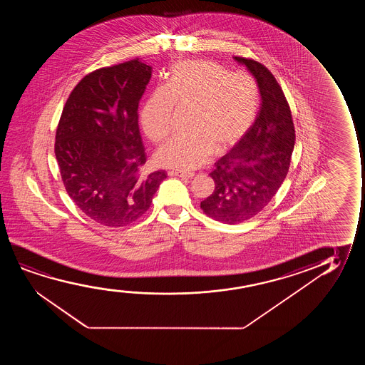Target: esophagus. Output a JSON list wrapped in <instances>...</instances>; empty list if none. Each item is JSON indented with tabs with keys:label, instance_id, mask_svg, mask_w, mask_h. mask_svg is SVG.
Listing matches in <instances>:
<instances>
[{
	"label": "esophagus",
	"instance_id": "esophagus-1",
	"mask_svg": "<svg viewBox=\"0 0 365 365\" xmlns=\"http://www.w3.org/2000/svg\"><path fill=\"white\" fill-rule=\"evenodd\" d=\"M168 175L180 177V178H192L195 175L193 173H185V172H180V170H170Z\"/></svg>",
	"mask_w": 365,
	"mask_h": 365
}]
</instances>
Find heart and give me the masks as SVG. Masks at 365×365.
I'll return each instance as SVG.
<instances>
[{
	"mask_svg": "<svg viewBox=\"0 0 365 365\" xmlns=\"http://www.w3.org/2000/svg\"><path fill=\"white\" fill-rule=\"evenodd\" d=\"M259 103V87L248 73H230L212 61L185 60L173 66L167 83L152 92L140 120L147 137L158 143L170 135L175 108L190 110V132L167 140L155 152V162L193 170L205 165L213 150L230 148L250 130Z\"/></svg>",
	"mask_w": 365,
	"mask_h": 365,
	"instance_id": "heart-1",
	"label": "heart"
}]
</instances>
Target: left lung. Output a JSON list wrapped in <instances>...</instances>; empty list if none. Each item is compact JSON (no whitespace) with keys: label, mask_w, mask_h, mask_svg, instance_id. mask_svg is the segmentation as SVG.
<instances>
[{"label":"left lung","mask_w":365,"mask_h":365,"mask_svg":"<svg viewBox=\"0 0 365 365\" xmlns=\"http://www.w3.org/2000/svg\"><path fill=\"white\" fill-rule=\"evenodd\" d=\"M235 60L255 76L262 105L250 130L215 163V190L200 202L205 215L227 225L250 220L269 203L287 177L295 140L290 107L274 76L258 61Z\"/></svg>","instance_id":"1"}]
</instances>
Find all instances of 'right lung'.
<instances>
[{"mask_svg": "<svg viewBox=\"0 0 365 365\" xmlns=\"http://www.w3.org/2000/svg\"><path fill=\"white\" fill-rule=\"evenodd\" d=\"M152 67L140 58L86 75L66 101L55 155L66 190L87 217L125 227L148 210L165 170L140 175L147 155L138 106Z\"/></svg>", "mask_w": 365, "mask_h": 365, "instance_id": "right-lung-1", "label": "right lung"}]
</instances>
